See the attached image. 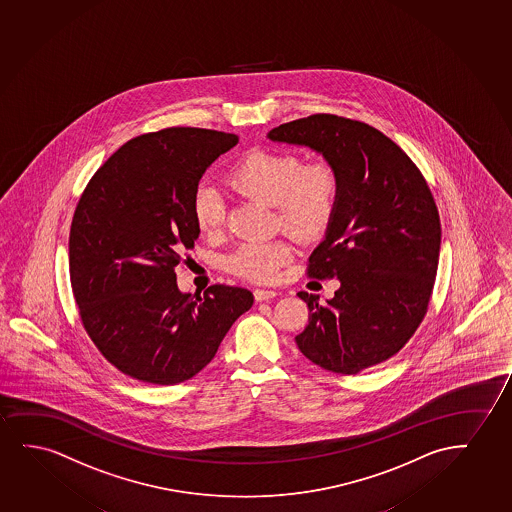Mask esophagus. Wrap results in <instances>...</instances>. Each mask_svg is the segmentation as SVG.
Here are the masks:
<instances>
[{
    "instance_id": "esophagus-1",
    "label": "esophagus",
    "mask_w": 512,
    "mask_h": 512,
    "mask_svg": "<svg viewBox=\"0 0 512 512\" xmlns=\"http://www.w3.org/2000/svg\"><path fill=\"white\" fill-rule=\"evenodd\" d=\"M275 296H277V293L272 291V289H254V298H256V302H268V300H272Z\"/></svg>"
}]
</instances>
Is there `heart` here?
<instances>
[{
	"instance_id": "obj_1",
	"label": "heart",
	"mask_w": 512,
	"mask_h": 512,
	"mask_svg": "<svg viewBox=\"0 0 512 512\" xmlns=\"http://www.w3.org/2000/svg\"><path fill=\"white\" fill-rule=\"evenodd\" d=\"M228 182L238 193L274 205L277 224L302 240L323 235L339 205V170L326 159L305 163L298 152L252 149L231 166ZM191 209L203 235L223 230L226 203L216 186H198ZM293 256L286 240L245 242L231 254L228 265L242 279L270 282Z\"/></svg>"
}]
</instances>
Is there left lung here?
Segmentation results:
<instances>
[{
  "label": "left lung",
  "mask_w": 512,
  "mask_h": 512,
  "mask_svg": "<svg viewBox=\"0 0 512 512\" xmlns=\"http://www.w3.org/2000/svg\"><path fill=\"white\" fill-rule=\"evenodd\" d=\"M268 138L310 147L340 175L339 205L307 267L340 288L326 303L298 293L309 324L296 346L335 374L389 360L423 321L439 265V210L425 177L391 138L346 117L314 114Z\"/></svg>",
  "instance_id": "obj_1"
}]
</instances>
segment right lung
<instances>
[{
  "instance_id": "right-lung-1",
  "label": "right lung",
  "mask_w": 512,
  "mask_h": 512,
  "mask_svg": "<svg viewBox=\"0 0 512 512\" xmlns=\"http://www.w3.org/2000/svg\"><path fill=\"white\" fill-rule=\"evenodd\" d=\"M237 135L166 128L131 138L98 168L70 230V281L80 321L117 370L172 386L207 367L249 289L214 284L180 293L175 267L200 235L193 196Z\"/></svg>"
}]
</instances>
